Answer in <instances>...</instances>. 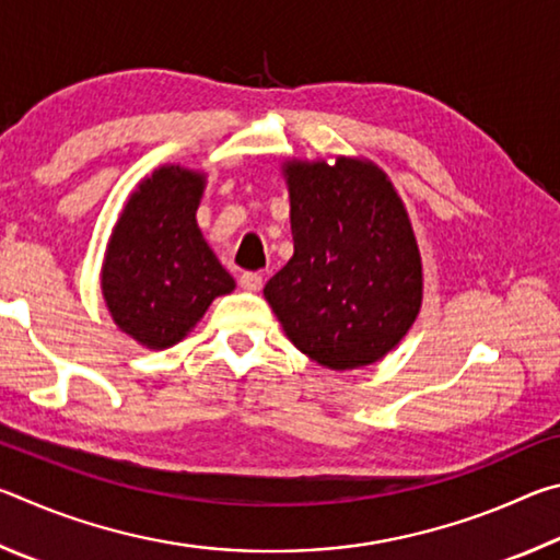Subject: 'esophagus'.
Returning a JSON list of instances; mask_svg holds the SVG:
<instances>
[{
  "mask_svg": "<svg viewBox=\"0 0 560 560\" xmlns=\"http://www.w3.org/2000/svg\"><path fill=\"white\" fill-rule=\"evenodd\" d=\"M240 283H242L244 291H261L264 277H261V273H257V271H244L242 277H240Z\"/></svg>",
  "mask_w": 560,
  "mask_h": 560,
  "instance_id": "34e87169",
  "label": "esophagus"
}]
</instances>
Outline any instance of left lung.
Instances as JSON below:
<instances>
[{
  "label": "left lung",
  "mask_w": 560,
  "mask_h": 560,
  "mask_svg": "<svg viewBox=\"0 0 560 560\" xmlns=\"http://www.w3.org/2000/svg\"><path fill=\"white\" fill-rule=\"evenodd\" d=\"M293 257L264 299L303 355L330 371L383 360L420 316L424 273L402 197L368 158L283 160Z\"/></svg>",
  "instance_id": "8db88e82"
}]
</instances>
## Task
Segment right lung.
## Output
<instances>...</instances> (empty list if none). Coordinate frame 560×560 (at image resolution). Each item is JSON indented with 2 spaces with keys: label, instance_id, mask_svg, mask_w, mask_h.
<instances>
[{
  "label": "right lung",
  "instance_id": "obj_1",
  "mask_svg": "<svg viewBox=\"0 0 560 560\" xmlns=\"http://www.w3.org/2000/svg\"><path fill=\"white\" fill-rule=\"evenodd\" d=\"M205 187L202 170L160 165L132 189L110 232L101 293L113 324L143 348L179 343L236 287L197 224Z\"/></svg>",
  "mask_w": 560,
  "mask_h": 560
}]
</instances>
